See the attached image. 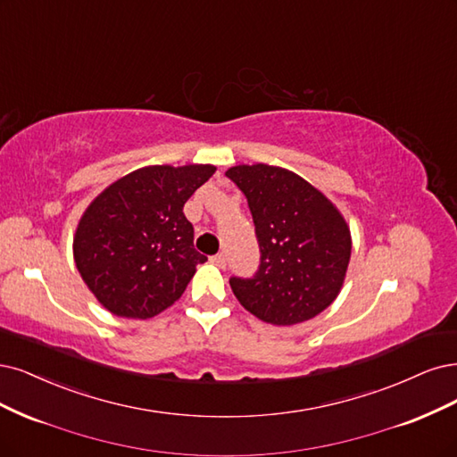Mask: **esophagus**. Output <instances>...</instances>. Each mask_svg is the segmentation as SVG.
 <instances>
[{"label":"esophagus","mask_w":457,"mask_h":457,"mask_svg":"<svg viewBox=\"0 0 457 457\" xmlns=\"http://www.w3.org/2000/svg\"><path fill=\"white\" fill-rule=\"evenodd\" d=\"M210 261H212L213 264H217V266H221V269H223V266L227 264V255H225V253H217V255H213Z\"/></svg>","instance_id":"1"}]
</instances>
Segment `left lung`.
<instances>
[{
  "label": "left lung",
  "instance_id": "left-lung-1",
  "mask_svg": "<svg viewBox=\"0 0 457 457\" xmlns=\"http://www.w3.org/2000/svg\"><path fill=\"white\" fill-rule=\"evenodd\" d=\"M245 195L261 245L255 278H232L240 304L264 323L296 325L337 301L352 257L342 212L295 171L238 164L227 171Z\"/></svg>",
  "mask_w": 457,
  "mask_h": 457
}]
</instances>
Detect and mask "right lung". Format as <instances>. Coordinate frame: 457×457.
Masks as SVG:
<instances>
[{"label": "right lung", "instance_id": "obj_1", "mask_svg": "<svg viewBox=\"0 0 457 457\" xmlns=\"http://www.w3.org/2000/svg\"><path fill=\"white\" fill-rule=\"evenodd\" d=\"M213 164L137 168L94 198L73 234V259L88 291L113 316L149 320L187 289L196 264L185 202Z\"/></svg>", "mask_w": 457, "mask_h": 457}]
</instances>
